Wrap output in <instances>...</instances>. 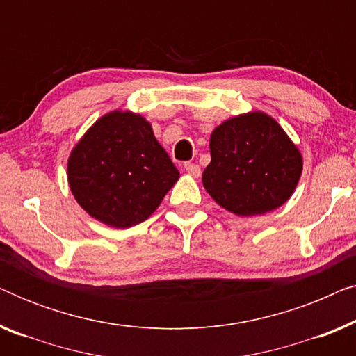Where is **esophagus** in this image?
Returning <instances> with one entry per match:
<instances>
[{"label":"esophagus","instance_id":"1","mask_svg":"<svg viewBox=\"0 0 356 356\" xmlns=\"http://www.w3.org/2000/svg\"><path fill=\"white\" fill-rule=\"evenodd\" d=\"M184 170H186V172L191 175V177H194V178H197L199 175H201V167H199L197 163L186 162V163H184Z\"/></svg>","mask_w":356,"mask_h":356}]
</instances>
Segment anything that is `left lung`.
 <instances>
[{
	"mask_svg": "<svg viewBox=\"0 0 356 356\" xmlns=\"http://www.w3.org/2000/svg\"><path fill=\"white\" fill-rule=\"evenodd\" d=\"M202 183L213 201L236 216H261L289 201L303 160L275 120L261 111L225 121L211 136Z\"/></svg>",
	"mask_w": 356,
	"mask_h": 356,
	"instance_id": "8db88e82",
	"label": "left lung"
}]
</instances>
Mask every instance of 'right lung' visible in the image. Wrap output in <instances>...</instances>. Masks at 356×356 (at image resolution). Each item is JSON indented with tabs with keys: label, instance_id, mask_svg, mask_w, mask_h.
<instances>
[{
	"label": "right lung",
	"instance_id": "right-lung-1",
	"mask_svg": "<svg viewBox=\"0 0 356 356\" xmlns=\"http://www.w3.org/2000/svg\"><path fill=\"white\" fill-rule=\"evenodd\" d=\"M179 173L143 116H102L67 160V181L87 213L110 227L144 222Z\"/></svg>",
	"mask_w": 356,
	"mask_h": 356
}]
</instances>
